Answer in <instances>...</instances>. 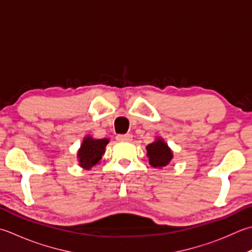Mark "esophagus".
<instances>
[{
    "label": "esophagus",
    "instance_id": "obj_1",
    "mask_svg": "<svg viewBox=\"0 0 252 252\" xmlns=\"http://www.w3.org/2000/svg\"><path fill=\"white\" fill-rule=\"evenodd\" d=\"M117 140L120 142H129L132 140V134L127 133V134H119L117 136Z\"/></svg>",
    "mask_w": 252,
    "mask_h": 252
}]
</instances>
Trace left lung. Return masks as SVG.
Instances as JSON below:
<instances>
[{"instance_id": "left-lung-1", "label": "left lung", "mask_w": 252, "mask_h": 252, "mask_svg": "<svg viewBox=\"0 0 252 252\" xmlns=\"http://www.w3.org/2000/svg\"><path fill=\"white\" fill-rule=\"evenodd\" d=\"M146 156L152 167L161 169L169 165L171 159L174 158V153L164 139L157 136L154 142L146 146Z\"/></svg>"}]
</instances>
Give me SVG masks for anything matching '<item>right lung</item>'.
<instances>
[{
    "instance_id": "obj_1",
    "label": "right lung",
    "mask_w": 252,
    "mask_h": 252,
    "mask_svg": "<svg viewBox=\"0 0 252 252\" xmlns=\"http://www.w3.org/2000/svg\"><path fill=\"white\" fill-rule=\"evenodd\" d=\"M108 143L109 139H94L91 135H86L77 151L78 165L83 169L91 170L94 166L99 164Z\"/></svg>"
}]
</instances>
